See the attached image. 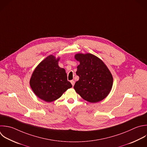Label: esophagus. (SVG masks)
Listing matches in <instances>:
<instances>
[{"label": "esophagus", "instance_id": "34e87169", "mask_svg": "<svg viewBox=\"0 0 147 147\" xmlns=\"http://www.w3.org/2000/svg\"><path fill=\"white\" fill-rule=\"evenodd\" d=\"M71 84H72V86H74V84H75V81L74 80H71Z\"/></svg>", "mask_w": 147, "mask_h": 147}]
</instances>
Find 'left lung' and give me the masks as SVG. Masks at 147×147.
Wrapping results in <instances>:
<instances>
[{
    "label": "left lung",
    "mask_w": 147,
    "mask_h": 147,
    "mask_svg": "<svg viewBox=\"0 0 147 147\" xmlns=\"http://www.w3.org/2000/svg\"><path fill=\"white\" fill-rule=\"evenodd\" d=\"M80 62L76 75L79 79L74 89L84 100L96 103L103 100L109 94L113 86V76L104 63L96 56L87 53L76 54Z\"/></svg>",
    "instance_id": "8db88e82"
}]
</instances>
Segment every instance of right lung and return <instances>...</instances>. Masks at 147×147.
I'll return each mask as SVG.
<instances>
[{
    "label": "right lung",
    "instance_id": "add662e5",
    "mask_svg": "<svg viewBox=\"0 0 147 147\" xmlns=\"http://www.w3.org/2000/svg\"><path fill=\"white\" fill-rule=\"evenodd\" d=\"M59 58L50 55L41 61L33 72L30 84L40 99L51 102L59 98L72 87L67 80L65 70L58 65Z\"/></svg>",
    "mask_w": 147,
    "mask_h": 147
}]
</instances>
